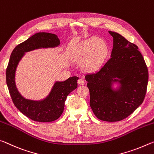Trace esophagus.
Listing matches in <instances>:
<instances>
[{"mask_svg": "<svg viewBox=\"0 0 154 154\" xmlns=\"http://www.w3.org/2000/svg\"><path fill=\"white\" fill-rule=\"evenodd\" d=\"M78 83H79V85H82L85 84V80L82 79H79V80H78Z\"/></svg>", "mask_w": 154, "mask_h": 154, "instance_id": "34e87169", "label": "esophagus"}]
</instances>
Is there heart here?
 <instances>
[{"instance_id":"b5f03b06","label":"heart","mask_w":154,"mask_h":154,"mask_svg":"<svg viewBox=\"0 0 154 154\" xmlns=\"http://www.w3.org/2000/svg\"><path fill=\"white\" fill-rule=\"evenodd\" d=\"M108 54L106 43L91 37L83 42L78 50V57L80 60H86V67L91 69H96L102 63Z\"/></svg>"}]
</instances>
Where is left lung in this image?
<instances>
[{
  "label": "left lung",
  "mask_w": 154,
  "mask_h": 154,
  "mask_svg": "<svg viewBox=\"0 0 154 154\" xmlns=\"http://www.w3.org/2000/svg\"><path fill=\"white\" fill-rule=\"evenodd\" d=\"M113 37L111 56L97 72L85 75L90 94V106L98 119L114 122L128 117L142 104L147 92L148 69L138 48L117 32ZM119 78L118 92L110 87Z\"/></svg>",
  "instance_id": "1"
}]
</instances>
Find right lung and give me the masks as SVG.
I'll return each instance as SVG.
<instances>
[{
  "label": "right lung",
  "instance_id": "add662e5",
  "mask_svg": "<svg viewBox=\"0 0 154 154\" xmlns=\"http://www.w3.org/2000/svg\"><path fill=\"white\" fill-rule=\"evenodd\" d=\"M59 44V39L56 35L38 32L17 45L10 57L6 69V82L9 94L15 106L35 122H51L59 119L63 112L67 95L78 87L79 77L73 76L64 82H57L46 100L35 102L24 99L17 91L14 80L17 65L24 52L42 47H54Z\"/></svg>",
  "mask_w": 154,
  "mask_h": 154
}]
</instances>
